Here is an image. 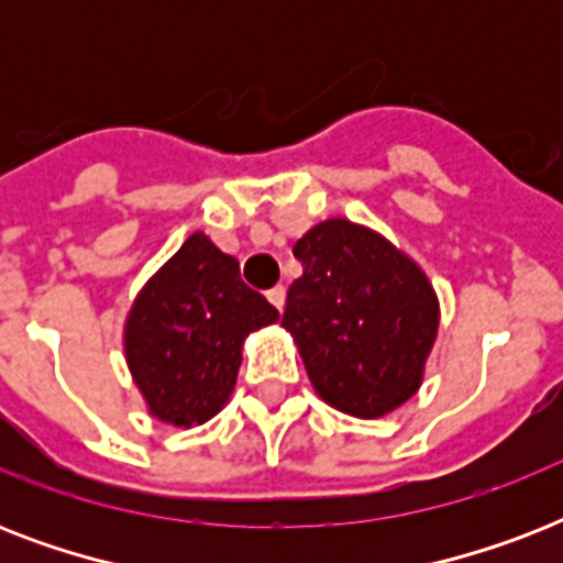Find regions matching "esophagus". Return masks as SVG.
Masks as SVG:
<instances>
[{"mask_svg":"<svg viewBox=\"0 0 563 563\" xmlns=\"http://www.w3.org/2000/svg\"><path fill=\"white\" fill-rule=\"evenodd\" d=\"M268 300H272L274 307L283 312V307H286V289H283V286H274V289H268Z\"/></svg>","mask_w":563,"mask_h":563,"instance_id":"esophagus-1","label":"esophagus"}]
</instances>
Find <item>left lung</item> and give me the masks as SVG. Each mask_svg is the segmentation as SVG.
<instances>
[{
  "label": "left lung",
  "mask_w": 563,
  "mask_h": 563,
  "mask_svg": "<svg viewBox=\"0 0 563 563\" xmlns=\"http://www.w3.org/2000/svg\"><path fill=\"white\" fill-rule=\"evenodd\" d=\"M303 274L283 327L318 397L353 418H383L423 383L438 298L415 260L374 230L327 219L295 245Z\"/></svg>",
  "instance_id": "1"
}]
</instances>
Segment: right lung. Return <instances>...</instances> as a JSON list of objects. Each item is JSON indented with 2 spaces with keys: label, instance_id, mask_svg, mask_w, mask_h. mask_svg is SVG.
<instances>
[{
  "label": "right lung",
  "instance_id": "obj_1",
  "mask_svg": "<svg viewBox=\"0 0 563 563\" xmlns=\"http://www.w3.org/2000/svg\"><path fill=\"white\" fill-rule=\"evenodd\" d=\"M280 312L247 289L236 256L192 233L145 283L125 321V360L154 418L172 427L210 420L228 402L247 333Z\"/></svg>",
  "mask_w": 563,
  "mask_h": 563
}]
</instances>
